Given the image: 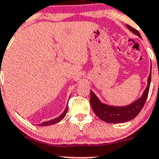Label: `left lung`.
<instances>
[{"mask_svg":"<svg viewBox=\"0 0 159 159\" xmlns=\"http://www.w3.org/2000/svg\"><path fill=\"white\" fill-rule=\"evenodd\" d=\"M127 27L130 32L134 34L137 35L138 36H140L139 31L130 27V25H127ZM151 71L147 80V86L145 91L143 92V95L139 99L134 101L130 104L127 105L124 107H115L110 106V105L102 103L98 97L95 95L92 91H91V98H90V103L92 106V110L95 113L98 117L102 121L110 123H122L128 122L139 115L141 110L143 109V106L145 104L147 100V95H148L149 89H150V84H151Z\"/></svg>","mask_w":159,"mask_h":159,"instance_id":"1","label":"left lung"}]
</instances>
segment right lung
I'll return each mask as SVG.
<instances>
[{
  "label": "right lung",
  "mask_w": 159,
  "mask_h": 159,
  "mask_svg": "<svg viewBox=\"0 0 159 159\" xmlns=\"http://www.w3.org/2000/svg\"><path fill=\"white\" fill-rule=\"evenodd\" d=\"M67 112V106L66 107L64 111L63 112V113L61 114V115H60L59 117L56 118V119H52V120H49V121H46V122H43V123H40V124H39V126L44 127V126H50V125L56 124V123H59L60 121H61V120H62V119L65 117Z\"/></svg>",
  "instance_id": "obj_1"
}]
</instances>
